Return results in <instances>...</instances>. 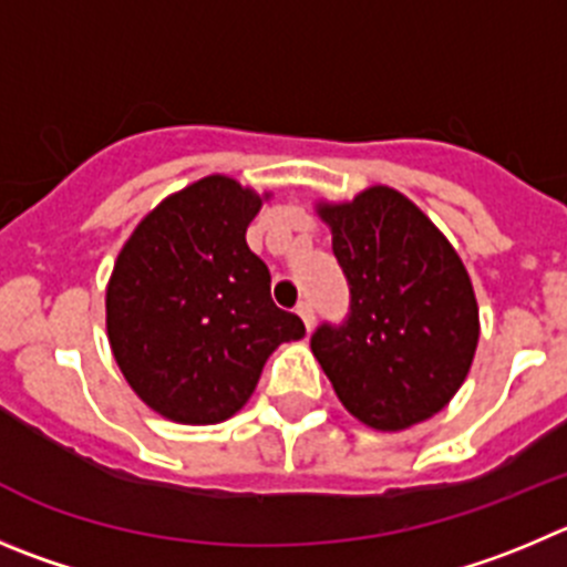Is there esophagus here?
Listing matches in <instances>:
<instances>
[{"label":"esophagus","mask_w":567,"mask_h":567,"mask_svg":"<svg viewBox=\"0 0 567 567\" xmlns=\"http://www.w3.org/2000/svg\"><path fill=\"white\" fill-rule=\"evenodd\" d=\"M296 313H299V319L305 321V327H308V332L313 330V324H316V316H313V305H310V301H301L299 308H296Z\"/></svg>","instance_id":"obj_1"}]
</instances>
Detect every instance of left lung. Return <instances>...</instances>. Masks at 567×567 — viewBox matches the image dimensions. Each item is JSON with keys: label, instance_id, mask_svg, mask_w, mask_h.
<instances>
[{"label": "left lung", "instance_id": "1", "mask_svg": "<svg viewBox=\"0 0 567 567\" xmlns=\"http://www.w3.org/2000/svg\"><path fill=\"white\" fill-rule=\"evenodd\" d=\"M347 274L352 313L310 341L349 414L405 431L451 403L473 367L481 321L462 257L425 212L374 184L352 200H319Z\"/></svg>", "mask_w": 567, "mask_h": 567}]
</instances>
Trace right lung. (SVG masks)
<instances>
[{"label": "right lung", "mask_w": 567, "mask_h": 567, "mask_svg": "<svg viewBox=\"0 0 567 567\" xmlns=\"http://www.w3.org/2000/svg\"><path fill=\"white\" fill-rule=\"evenodd\" d=\"M268 198L212 173L153 206L116 254L105 285L111 352L164 420H229L274 349L305 336L299 316L271 301V274L246 243Z\"/></svg>", "instance_id": "add662e5"}]
</instances>
